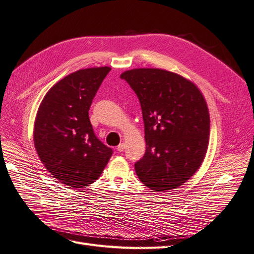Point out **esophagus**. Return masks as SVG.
Returning a JSON list of instances; mask_svg holds the SVG:
<instances>
[{"label":"esophagus","mask_w":254,"mask_h":254,"mask_svg":"<svg viewBox=\"0 0 254 254\" xmlns=\"http://www.w3.org/2000/svg\"><path fill=\"white\" fill-rule=\"evenodd\" d=\"M117 149H118V151H120V152L124 151V149H125V144H124V143H121V144L117 147Z\"/></svg>","instance_id":"1"}]
</instances>
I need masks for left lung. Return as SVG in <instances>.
<instances>
[{
    "mask_svg": "<svg viewBox=\"0 0 254 254\" xmlns=\"http://www.w3.org/2000/svg\"><path fill=\"white\" fill-rule=\"evenodd\" d=\"M121 77L141 104L146 152L134 164L149 189L162 192L186 183L202 165L210 133L206 100L197 86L159 68H135Z\"/></svg>",
    "mask_w": 254,
    "mask_h": 254,
    "instance_id": "obj_1",
    "label": "left lung"
}]
</instances>
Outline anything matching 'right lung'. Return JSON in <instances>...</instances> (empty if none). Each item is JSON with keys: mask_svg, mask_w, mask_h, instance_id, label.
Returning <instances> with one entry per match:
<instances>
[{"mask_svg": "<svg viewBox=\"0 0 254 254\" xmlns=\"http://www.w3.org/2000/svg\"><path fill=\"white\" fill-rule=\"evenodd\" d=\"M108 66L80 69L54 85L37 112L33 142L47 171L60 183L84 188L98 180L112 149L95 136L88 111Z\"/></svg>", "mask_w": 254, "mask_h": 254, "instance_id": "add662e5", "label": "right lung"}]
</instances>
